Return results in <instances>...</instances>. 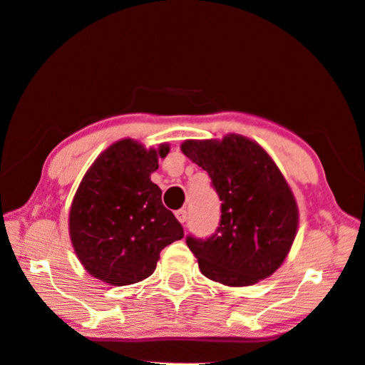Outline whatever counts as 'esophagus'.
<instances>
[{
    "mask_svg": "<svg viewBox=\"0 0 365 365\" xmlns=\"http://www.w3.org/2000/svg\"><path fill=\"white\" fill-rule=\"evenodd\" d=\"M175 217L183 224L185 221H187V217H188L187 210H178V211H175Z\"/></svg>",
    "mask_w": 365,
    "mask_h": 365,
    "instance_id": "obj_1",
    "label": "esophagus"
}]
</instances>
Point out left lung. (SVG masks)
Returning a JSON list of instances; mask_svg holds the SVG:
<instances>
[{"mask_svg":"<svg viewBox=\"0 0 365 365\" xmlns=\"http://www.w3.org/2000/svg\"><path fill=\"white\" fill-rule=\"evenodd\" d=\"M182 153L207 172L222 201L216 232L187 235L201 273L225 286H250L273 274L299 222L296 200L273 159L240 135L185 141Z\"/></svg>","mask_w":365,"mask_h":365,"instance_id":"1","label":"left lung"}]
</instances>
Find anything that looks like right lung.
Masks as SVG:
<instances>
[{
  "label": "right lung",
  "mask_w": 365,
  "mask_h": 365,
  "mask_svg": "<svg viewBox=\"0 0 365 365\" xmlns=\"http://www.w3.org/2000/svg\"><path fill=\"white\" fill-rule=\"evenodd\" d=\"M169 146L146 149L121 140L86 173L69 211V235L84 268L97 279L128 286L151 276L162 248L183 237L149 175Z\"/></svg>",
  "instance_id": "1"
}]
</instances>
